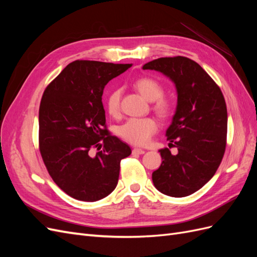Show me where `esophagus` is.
Returning a JSON list of instances; mask_svg holds the SVG:
<instances>
[{"label": "esophagus", "mask_w": 257, "mask_h": 257, "mask_svg": "<svg viewBox=\"0 0 257 257\" xmlns=\"http://www.w3.org/2000/svg\"><path fill=\"white\" fill-rule=\"evenodd\" d=\"M132 153H133V154H144L145 150L139 149V148H134V149L132 150Z\"/></svg>", "instance_id": "obj_1"}]
</instances>
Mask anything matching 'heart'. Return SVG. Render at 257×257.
Returning <instances> with one entry per match:
<instances>
[{"instance_id":"b5f03b06","label":"heart","mask_w":257,"mask_h":257,"mask_svg":"<svg viewBox=\"0 0 257 257\" xmlns=\"http://www.w3.org/2000/svg\"><path fill=\"white\" fill-rule=\"evenodd\" d=\"M136 89L148 100H154V109L161 115H168L172 112V100L163 97L162 85L149 77H144L135 81ZM121 89L115 88L108 93L105 100L106 109L111 115L118 114L120 109ZM158 131V123L153 118H130L120 126L118 134L124 141L135 146H144L150 141Z\"/></svg>"}]
</instances>
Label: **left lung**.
Returning <instances> with one entry per match:
<instances>
[{
	"label": "left lung",
	"mask_w": 257,
	"mask_h": 257,
	"mask_svg": "<svg viewBox=\"0 0 257 257\" xmlns=\"http://www.w3.org/2000/svg\"><path fill=\"white\" fill-rule=\"evenodd\" d=\"M143 69L168 77L178 95L166 131L167 141L175 144L178 153L172 154L168 148L160 150L163 162L152 174L153 184L165 195L189 196L203 188L221 164L226 147V103L211 77L189 58H160Z\"/></svg>",
	"instance_id": "1"
}]
</instances>
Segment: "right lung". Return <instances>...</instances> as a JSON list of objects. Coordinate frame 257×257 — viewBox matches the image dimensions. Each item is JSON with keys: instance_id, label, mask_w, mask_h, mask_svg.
<instances>
[{"instance_id": "1", "label": "right lung", "mask_w": 257, "mask_h": 257, "mask_svg": "<svg viewBox=\"0 0 257 257\" xmlns=\"http://www.w3.org/2000/svg\"><path fill=\"white\" fill-rule=\"evenodd\" d=\"M132 64L77 60L46 88L40 106V150L52 180L71 197L102 199L118 184L131 148L106 128L105 85ZM102 146L96 156L92 147Z\"/></svg>"}]
</instances>
